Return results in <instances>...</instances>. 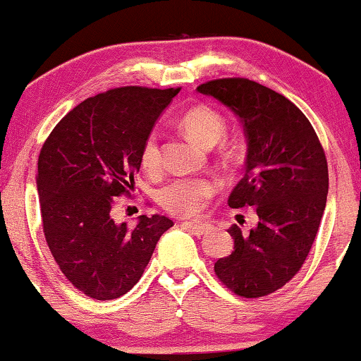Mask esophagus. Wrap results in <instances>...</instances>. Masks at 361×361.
<instances>
[{
    "instance_id": "1",
    "label": "esophagus",
    "mask_w": 361,
    "mask_h": 361,
    "mask_svg": "<svg viewBox=\"0 0 361 361\" xmlns=\"http://www.w3.org/2000/svg\"><path fill=\"white\" fill-rule=\"evenodd\" d=\"M180 225L184 226L185 230H189L192 235H197V236L205 235L207 231H209V226L204 225V224H194V221H182Z\"/></svg>"
}]
</instances>
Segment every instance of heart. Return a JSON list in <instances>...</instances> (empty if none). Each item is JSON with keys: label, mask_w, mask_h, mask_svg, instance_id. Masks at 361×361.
<instances>
[{"label": "heart", "mask_w": 361, "mask_h": 361, "mask_svg": "<svg viewBox=\"0 0 361 361\" xmlns=\"http://www.w3.org/2000/svg\"><path fill=\"white\" fill-rule=\"evenodd\" d=\"M177 123L192 141L207 147L219 142L226 131V118L219 110L204 103L187 108ZM140 162L146 172H156L161 167V147L154 135H149L142 142ZM216 190L219 184L210 177L177 179L162 187L157 194V200L171 215L192 216L204 209Z\"/></svg>", "instance_id": "b5f03b06"}]
</instances>
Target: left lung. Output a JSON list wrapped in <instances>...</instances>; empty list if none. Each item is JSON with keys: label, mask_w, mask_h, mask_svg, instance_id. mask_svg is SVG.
<instances>
[{"label": "left lung", "mask_w": 361, "mask_h": 361, "mask_svg": "<svg viewBox=\"0 0 361 361\" xmlns=\"http://www.w3.org/2000/svg\"><path fill=\"white\" fill-rule=\"evenodd\" d=\"M197 90L224 103L243 123L245 177L228 197L231 209L255 207L258 225H231L235 246L216 261V278L246 299L263 298L302 268L329 194V167L312 125L293 102L248 78H216Z\"/></svg>", "instance_id": "left-lung-1"}]
</instances>
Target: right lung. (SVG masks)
<instances>
[{
    "label": "right lung",
    "mask_w": 361,
    "mask_h": 361,
    "mask_svg": "<svg viewBox=\"0 0 361 361\" xmlns=\"http://www.w3.org/2000/svg\"><path fill=\"white\" fill-rule=\"evenodd\" d=\"M180 88L120 87L68 111L44 142L37 161L44 236L63 276L88 298L110 300L141 279L164 215L116 224L113 197L131 195L142 142Z\"/></svg>",
    "instance_id": "obj_1"
}]
</instances>
